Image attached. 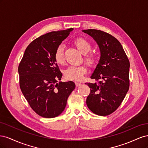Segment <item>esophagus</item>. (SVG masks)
Wrapping results in <instances>:
<instances>
[{
    "mask_svg": "<svg viewBox=\"0 0 148 148\" xmlns=\"http://www.w3.org/2000/svg\"><path fill=\"white\" fill-rule=\"evenodd\" d=\"M75 84H76V86H81L82 85V83H79V82H75Z\"/></svg>",
    "mask_w": 148,
    "mask_h": 148,
    "instance_id": "1",
    "label": "esophagus"
}]
</instances>
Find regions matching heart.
<instances>
[{
    "label": "heart",
    "mask_w": 148,
    "mask_h": 148,
    "mask_svg": "<svg viewBox=\"0 0 148 148\" xmlns=\"http://www.w3.org/2000/svg\"><path fill=\"white\" fill-rule=\"evenodd\" d=\"M75 45L78 50L84 53V60L89 65H93L97 61V56L94 52H89L91 49V44L86 39L79 37L74 40ZM65 47L63 44H60L57 47L54 53L56 62L59 64H64L65 62L64 56ZM87 69L84 65L70 66L64 71V75L66 79L71 80H80L86 73Z\"/></svg>",
    "instance_id": "heart-1"
}]
</instances>
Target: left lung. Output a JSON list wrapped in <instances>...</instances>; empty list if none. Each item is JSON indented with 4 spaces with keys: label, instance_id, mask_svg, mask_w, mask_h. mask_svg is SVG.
Wrapping results in <instances>:
<instances>
[{
    "label": "left lung",
    "instance_id": "8db88e82",
    "mask_svg": "<svg viewBox=\"0 0 148 148\" xmlns=\"http://www.w3.org/2000/svg\"><path fill=\"white\" fill-rule=\"evenodd\" d=\"M83 31L95 40L101 52L91 77L98 83H85L91 90L86 104L94 114L108 115L117 109L128 91L130 62L120 42L111 34L94 29Z\"/></svg>",
    "mask_w": 148,
    "mask_h": 148
}]
</instances>
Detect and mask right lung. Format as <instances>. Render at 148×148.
Wrapping results in <instances>:
<instances>
[{"label": "right lung", "mask_w": 148, "mask_h": 148, "mask_svg": "<svg viewBox=\"0 0 148 148\" xmlns=\"http://www.w3.org/2000/svg\"><path fill=\"white\" fill-rule=\"evenodd\" d=\"M73 28L52 31L34 39L26 47L18 66L20 87L36 113L44 118L59 115L75 88V83L57 82L60 72L55 51Z\"/></svg>", "instance_id": "add662e5"}]
</instances>
